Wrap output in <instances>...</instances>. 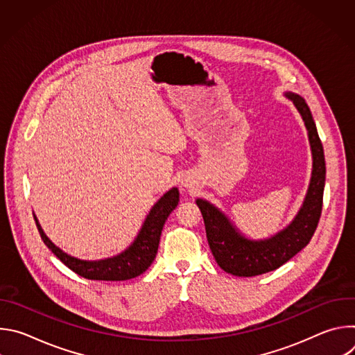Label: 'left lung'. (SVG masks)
Returning a JSON list of instances; mask_svg holds the SVG:
<instances>
[{"mask_svg":"<svg viewBox=\"0 0 355 355\" xmlns=\"http://www.w3.org/2000/svg\"><path fill=\"white\" fill-rule=\"evenodd\" d=\"M284 95L292 101L305 122L313 159L308 192L293 220L268 239L252 240L209 200H195L204 216L208 243L218 266L236 277H256L279 268L308 245L320 219L326 181L323 146L306 101L291 91Z\"/></svg>","mask_w":355,"mask_h":355,"instance_id":"1","label":"left lung"}]
</instances>
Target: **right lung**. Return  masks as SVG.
Here are the masks:
<instances>
[{
    "instance_id": "right-lung-1",
    "label": "right lung",
    "mask_w": 355,
    "mask_h": 355,
    "mask_svg": "<svg viewBox=\"0 0 355 355\" xmlns=\"http://www.w3.org/2000/svg\"><path fill=\"white\" fill-rule=\"evenodd\" d=\"M178 202V188L173 187L150 209L136 239L126 250L114 257L95 261L80 260L67 254V252L55 245L52 240L44 234L35 214L33 218L43 243L73 272L94 281H126L143 274L151 266V263L155 261L163 226L168 215L177 208Z\"/></svg>"
}]
</instances>
